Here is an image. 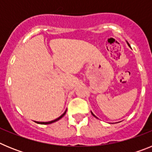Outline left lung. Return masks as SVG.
Here are the masks:
<instances>
[{
  "mask_svg": "<svg viewBox=\"0 0 152 152\" xmlns=\"http://www.w3.org/2000/svg\"><path fill=\"white\" fill-rule=\"evenodd\" d=\"M127 44H128V45H129V46H130V45H129V43H128V42H127ZM91 114H92V115H93V116H94V117H96V118H97V117H96V116H95V115H94V113H92V112H91Z\"/></svg>",
  "mask_w": 152,
  "mask_h": 152,
  "instance_id": "1",
  "label": "left lung"
}]
</instances>
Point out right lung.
Here are the masks:
<instances>
[{
  "label": "right lung",
  "mask_w": 152,
  "mask_h": 152,
  "mask_svg": "<svg viewBox=\"0 0 152 152\" xmlns=\"http://www.w3.org/2000/svg\"><path fill=\"white\" fill-rule=\"evenodd\" d=\"M66 111H67V110L65 111H64V113L62 114V115H61V116H60L59 117L57 118V119H54V120H52V121H49V122H36V123H39V124H51V123H55V122L58 121V120H59L60 119H61V118H62L63 116H64V115H65V113H66Z\"/></svg>",
  "instance_id": "obj_1"
}]
</instances>
